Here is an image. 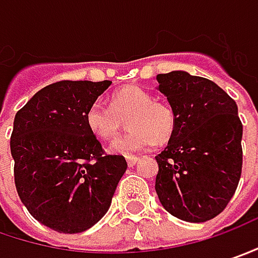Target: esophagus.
Returning a JSON list of instances; mask_svg holds the SVG:
<instances>
[{
    "label": "esophagus",
    "mask_w": 258,
    "mask_h": 258,
    "mask_svg": "<svg viewBox=\"0 0 258 258\" xmlns=\"http://www.w3.org/2000/svg\"><path fill=\"white\" fill-rule=\"evenodd\" d=\"M140 159L137 157V156H130V157H127V163H128L130 167H133V166H136V163L139 162Z\"/></svg>",
    "instance_id": "34e87169"
}]
</instances>
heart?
Here are the masks:
<instances>
[{"mask_svg":"<svg viewBox=\"0 0 258 258\" xmlns=\"http://www.w3.org/2000/svg\"><path fill=\"white\" fill-rule=\"evenodd\" d=\"M127 118L131 131L109 146V151L114 154L131 156L150 149L157 141L164 143L173 136L177 125L173 108L156 101L151 92L136 85L115 91L111 95V107L102 99H96L85 114L89 131L102 140L117 137Z\"/></svg>","mask_w":258,"mask_h":258,"instance_id":"obj_1","label":"heart"}]
</instances>
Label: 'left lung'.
Masks as SVG:
<instances>
[{
	"mask_svg": "<svg viewBox=\"0 0 258 258\" xmlns=\"http://www.w3.org/2000/svg\"><path fill=\"white\" fill-rule=\"evenodd\" d=\"M156 81L177 115L167 147L156 156V192L173 217L205 222L225 209L240 182L238 108L207 78L173 71L157 75Z\"/></svg>",
	"mask_w": 258,
	"mask_h": 258,
	"instance_id": "8db88e82",
	"label": "left lung"
}]
</instances>
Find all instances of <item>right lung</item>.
<instances>
[{"instance_id": "right-lung-1", "label": "right lung", "mask_w": 258, "mask_h": 258, "mask_svg": "<svg viewBox=\"0 0 258 258\" xmlns=\"http://www.w3.org/2000/svg\"><path fill=\"white\" fill-rule=\"evenodd\" d=\"M109 85H47L14 118L10 147L18 196L34 218L57 232L76 234L95 225L127 170L122 156L104 154L85 119Z\"/></svg>"}]
</instances>
